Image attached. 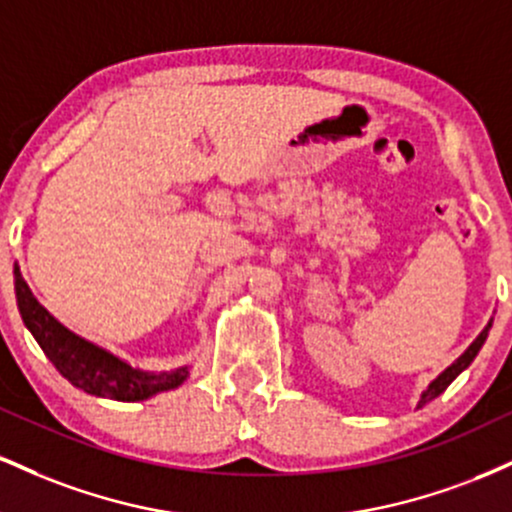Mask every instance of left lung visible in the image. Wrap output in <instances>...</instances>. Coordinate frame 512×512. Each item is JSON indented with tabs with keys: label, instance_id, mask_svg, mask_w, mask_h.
<instances>
[{
	"label": "left lung",
	"instance_id": "1",
	"mask_svg": "<svg viewBox=\"0 0 512 512\" xmlns=\"http://www.w3.org/2000/svg\"><path fill=\"white\" fill-rule=\"evenodd\" d=\"M491 325H493V320H489V325H486L484 330L479 332V337L474 339V342L469 344L467 349H464V354H462L460 358H455V361H452L450 366L445 368L443 373H440L436 380H431V383H428L426 390L421 392L419 407H424V404L431 402V399H436L438 395H443V392L448 390V385L452 383V380H455L457 375L462 373V370H467V368H469V363H472L474 358H477V354H479V351H481V346H484V342H486V337H489V330H491Z\"/></svg>",
	"mask_w": 512,
	"mask_h": 512
}]
</instances>
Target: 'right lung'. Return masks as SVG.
<instances>
[{"instance_id": "add662e5", "label": "right lung", "mask_w": 512, "mask_h": 512, "mask_svg": "<svg viewBox=\"0 0 512 512\" xmlns=\"http://www.w3.org/2000/svg\"><path fill=\"white\" fill-rule=\"evenodd\" d=\"M14 289L23 325L50 358L52 366L88 395L117 399V402H144L161 392L175 390L190 378V366L173 370H144L129 366L125 358L115 356L113 351L88 342L69 327H64L33 296L26 279L21 276L19 264H14Z\"/></svg>"}]
</instances>
